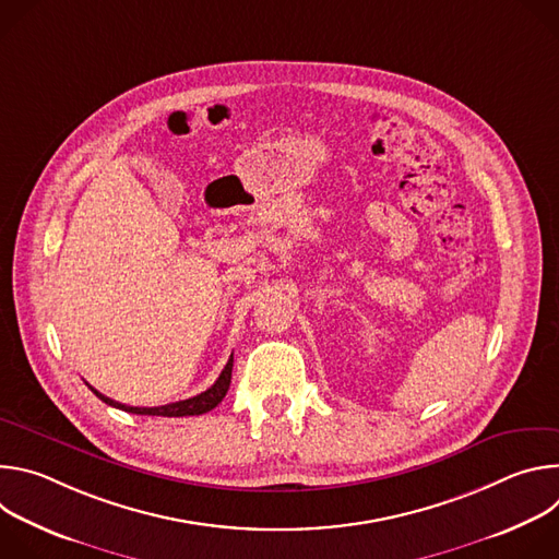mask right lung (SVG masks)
Instances as JSON below:
<instances>
[{"label": "right lung", "instance_id": "obj_1", "mask_svg": "<svg viewBox=\"0 0 559 559\" xmlns=\"http://www.w3.org/2000/svg\"><path fill=\"white\" fill-rule=\"evenodd\" d=\"M231 365H234V354L229 356L225 369L221 371V376L216 378V382L201 391L199 395H192L188 397V401H179V403H170V405H162V407H128V405H121V403H115L112 397L99 393L97 389H93L91 384V391L99 397V401H104L106 405L110 407H117L121 412H128V414H139V416H164V418H183V416H201V414H207L212 412L229 389V382H231Z\"/></svg>", "mask_w": 559, "mask_h": 559}]
</instances>
